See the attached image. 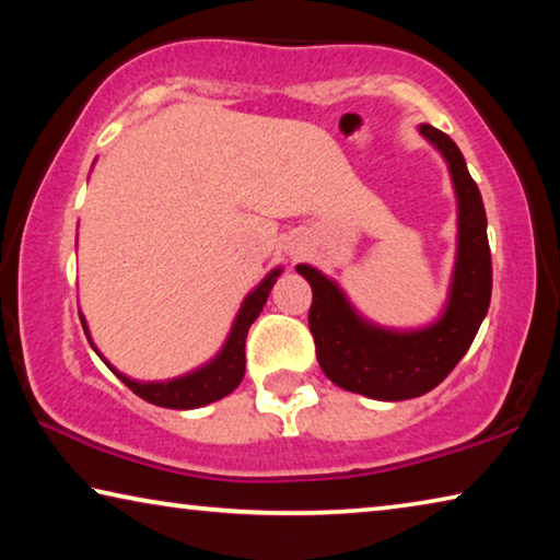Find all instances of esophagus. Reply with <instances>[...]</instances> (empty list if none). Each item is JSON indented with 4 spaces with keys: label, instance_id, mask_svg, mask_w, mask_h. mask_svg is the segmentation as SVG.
Wrapping results in <instances>:
<instances>
[{
    "label": "esophagus",
    "instance_id": "1",
    "mask_svg": "<svg viewBox=\"0 0 560 560\" xmlns=\"http://www.w3.org/2000/svg\"><path fill=\"white\" fill-rule=\"evenodd\" d=\"M291 254H293V257H296V254H301V249H291Z\"/></svg>",
    "mask_w": 560,
    "mask_h": 560
}]
</instances>
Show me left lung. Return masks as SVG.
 Here are the masks:
<instances>
[{
  "instance_id": "1",
  "label": "left lung",
  "mask_w": 560,
  "mask_h": 560,
  "mask_svg": "<svg viewBox=\"0 0 560 560\" xmlns=\"http://www.w3.org/2000/svg\"><path fill=\"white\" fill-rule=\"evenodd\" d=\"M417 130L440 150L457 195V257L442 314L422 328L377 326L358 314L334 279L308 264L296 267L314 291L308 328L328 381L385 402L410 400L438 387L469 350L491 301L487 212L479 187L450 136L428 122Z\"/></svg>"
}]
</instances>
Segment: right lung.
<instances>
[{"instance_id": "obj_1", "label": "right lung", "mask_w": 560, "mask_h": 560, "mask_svg": "<svg viewBox=\"0 0 560 560\" xmlns=\"http://www.w3.org/2000/svg\"><path fill=\"white\" fill-rule=\"evenodd\" d=\"M279 277H281V267L271 269L267 277L259 281V287L242 301V308L234 318L230 336H226L220 353H217L210 363L195 368V371H189L179 377H173V381L143 383V381H132V377L122 375L98 353V348L93 346L86 318L83 316H81V324H83V330H86L89 343L101 355L103 363H106L138 397H143V400L153 402L158 407H170V410H195V407H205L214 400H222V397L230 395L234 387L242 383L244 368H246V358H244L246 334H249V326L261 314L264 303L269 299V291L273 289V283H277Z\"/></svg>"}]
</instances>
